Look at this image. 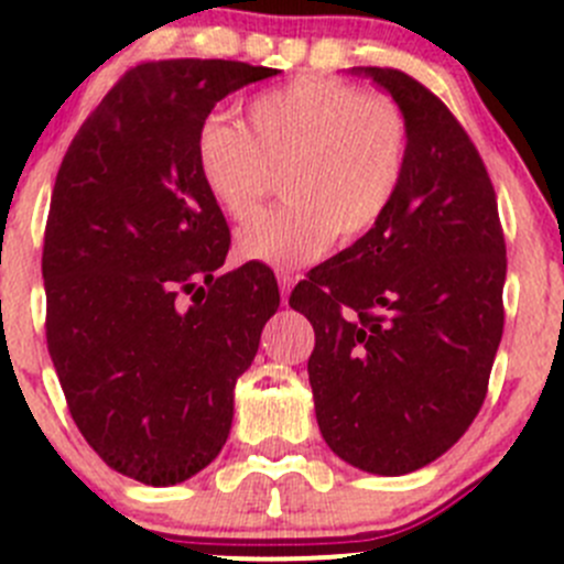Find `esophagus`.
<instances>
[{"label": "esophagus", "mask_w": 564, "mask_h": 564, "mask_svg": "<svg viewBox=\"0 0 564 564\" xmlns=\"http://www.w3.org/2000/svg\"><path fill=\"white\" fill-rule=\"evenodd\" d=\"M278 286H281V300L283 305H289V289L294 286V275L292 272H278Z\"/></svg>", "instance_id": "esophagus-1"}]
</instances>
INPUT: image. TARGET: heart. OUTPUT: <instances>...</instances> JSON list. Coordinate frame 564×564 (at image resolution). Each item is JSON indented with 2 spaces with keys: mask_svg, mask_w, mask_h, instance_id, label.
<instances>
[{
  "mask_svg": "<svg viewBox=\"0 0 564 564\" xmlns=\"http://www.w3.org/2000/svg\"><path fill=\"white\" fill-rule=\"evenodd\" d=\"M409 128L392 100L340 78H297L248 104V128L213 113L196 135V166L226 218L248 220L283 176L281 207L237 235V253L272 267L355 242L401 191Z\"/></svg>",
  "mask_w": 564,
  "mask_h": 564,
  "instance_id": "heart-1",
  "label": "heart"
}]
</instances>
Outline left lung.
<instances>
[{
    "mask_svg": "<svg viewBox=\"0 0 564 564\" xmlns=\"http://www.w3.org/2000/svg\"><path fill=\"white\" fill-rule=\"evenodd\" d=\"M409 128L401 191L351 248L311 270L289 305L314 324L308 360L329 451L406 475L451 451L480 412L505 327V235L480 152L431 89L355 67Z\"/></svg>",
    "mask_w": 564,
    "mask_h": 564,
    "instance_id": "8db88e82",
    "label": "left lung"
}]
</instances>
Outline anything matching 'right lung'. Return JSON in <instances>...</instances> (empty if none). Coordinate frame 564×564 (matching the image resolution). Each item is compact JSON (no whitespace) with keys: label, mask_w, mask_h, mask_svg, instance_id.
<instances>
[{"label":"right lung","mask_w":564,"mask_h":564,"mask_svg":"<svg viewBox=\"0 0 564 564\" xmlns=\"http://www.w3.org/2000/svg\"><path fill=\"white\" fill-rule=\"evenodd\" d=\"M275 67L161 59L78 128L43 242L45 340L78 431L111 469L176 486L229 440L235 384L281 305L270 267L218 275L231 235L196 166L215 104Z\"/></svg>","instance_id":"obj_1"}]
</instances>
